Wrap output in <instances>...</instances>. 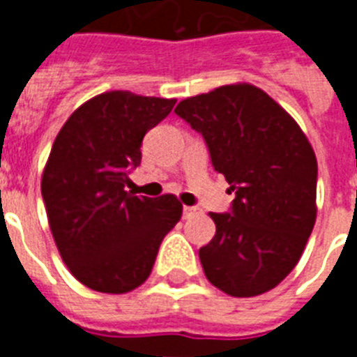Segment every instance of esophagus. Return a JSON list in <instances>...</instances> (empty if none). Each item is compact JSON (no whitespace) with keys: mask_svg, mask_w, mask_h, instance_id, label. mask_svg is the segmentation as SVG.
<instances>
[{"mask_svg":"<svg viewBox=\"0 0 357 357\" xmlns=\"http://www.w3.org/2000/svg\"><path fill=\"white\" fill-rule=\"evenodd\" d=\"M197 212L199 208H195V206H183V218H193Z\"/></svg>","mask_w":357,"mask_h":357,"instance_id":"esophagus-1","label":"esophagus"}]
</instances>
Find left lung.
Here are the masks:
<instances>
[{"mask_svg": "<svg viewBox=\"0 0 357 357\" xmlns=\"http://www.w3.org/2000/svg\"><path fill=\"white\" fill-rule=\"evenodd\" d=\"M176 114L204 137L214 170L235 195L229 212H210L216 235L199 250L204 275L239 298L271 291L314 229V149L291 114L250 84L183 99Z\"/></svg>", "mask_w": 357, "mask_h": 357, "instance_id": "1", "label": "left lung"}]
</instances>
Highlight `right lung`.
<instances>
[{
  "label": "right lung",
  "mask_w": 357,
  "mask_h": 357,
  "mask_svg": "<svg viewBox=\"0 0 357 357\" xmlns=\"http://www.w3.org/2000/svg\"><path fill=\"white\" fill-rule=\"evenodd\" d=\"M174 105L107 91L74 110L53 143L42 178L51 233L70 273L93 291L124 294L145 283L160 243L181 218L174 195L126 191L145 133Z\"/></svg>",
  "instance_id": "add662e5"
}]
</instances>
